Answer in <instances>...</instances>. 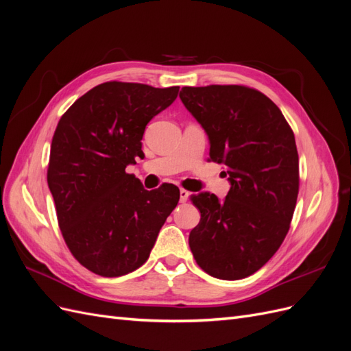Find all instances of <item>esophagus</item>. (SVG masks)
<instances>
[{
    "instance_id": "34e87169",
    "label": "esophagus",
    "mask_w": 351,
    "mask_h": 351,
    "mask_svg": "<svg viewBox=\"0 0 351 351\" xmlns=\"http://www.w3.org/2000/svg\"><path fill=\"white\" fill-rule=\"evenodd\" d=\"M187 199H189V192H187V190L180 189V202H182V204H184V202H187Z\"/></svg>"
}]
</instances>
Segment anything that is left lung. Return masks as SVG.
<instances>
[{"label": "left lung", "mask_w": 351, "mask_h": 351, "mask_svg": "<svg viewBox=\"0 0 351 351\" xmlns=\"http://www.w3.org/2000/svg\"><path fill=\"white\" fill-rule=\"evenodd\" d=\"M180 99L204 127L209 156L224 164L226 199L192 196L200 210L189 246L199 267L219 280H241L284 241L299 195V155L291 127L268 97L240 84L182 88Z\"/></svg>", "instance_id": "left-lung-1"}]
</instances>
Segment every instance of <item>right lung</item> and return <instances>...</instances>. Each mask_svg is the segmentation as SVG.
<instances>
[{"label":"right lung","instance_id":"right-lung-1","mask_svg":"<svg viewBox=\"0 0 351 351\" xmlns=\"http://www.w3.org/2000/svg\"><path fill=\"white\" fill-rule=\"evenodd\" d=\"M178 89L107 82L58 121L47 173L58 226L73 256L101 277L141 268L178 204L177 186L146 190L125 173L143 155L146 124L176 101Z\"/></svg>","mask_w":351,"mask_h":351}]
</instances>
